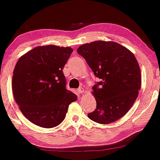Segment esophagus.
<instances>
[{
  "label": "esophagus",
  "instance_id": "obj_1",
  "mask_svg": "<svg viewBox=\"0 0 160 160\" xmlns=\"http://www.w3.org/2000/svg\"><path fill=\"white\" fill-rule=\"evenodd\" d=\"M85 92V90H84V88H82V87H80L78 88V92L80 94H82V93H83V92Z\"/></svg>",
  "mask_w": 160,
  "mask_h": 160
}]
</instances>
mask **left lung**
<instances>
[{
  "mask_svg": "<svg viewBox=\"0 0 160 160\" xmlns=\"http://www.w3.org/2000/svg\"><path fill=\"white\" fill-rule=\"evenodd\" d=\"M77 51L101 80L92 87L97 107L88 117L102 124L116 122L130 110L141 88L135 56L115 42H92L80 46Z\"/></svg>",
  "mask_w": 160,
  "mask_h": 160,
  "instance_id": "8db88e82",
  "label": "left lung"
}]
</instances>
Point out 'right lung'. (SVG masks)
Returning a JSON list of instances; mask_svg holds the SVG:
<instances>
[{"instance_id":"obj_1","label":"right lung","mask_w":160,"mask_h":160,"mask_svg":"<svg viewBox=\"0 0 160 160\" xmlns=\"http://www.w3.org/2000/svg\"><path fill=\"white\" fill-rule=\"evenodd\" d=\"M73 49L38 46L19 58L12 80L14 98L25 118L44 128L65 119L68 106L78 97L65 88L62 69Z\"/></svg>"}]
</instances>
